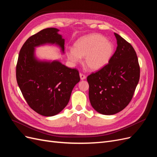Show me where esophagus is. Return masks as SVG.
Returning a JSON list of instances; mask_svg holds the SVG:
<instances>
[{"mask_svg": "<svg viewBox=\"0 0 157 157\" xmlns=\"http://www.w3.org/2000/svg\"><path fill=\"white\" fill-rule=\"evenodd\" d=\"M80 78L81 80H84L85 78H86V76L82 73H80Z\"/></svg>", "mask_w": 157, "mask_h": 157, "instance_id": "34e87169", "label": "esophagus"}]
</instances>
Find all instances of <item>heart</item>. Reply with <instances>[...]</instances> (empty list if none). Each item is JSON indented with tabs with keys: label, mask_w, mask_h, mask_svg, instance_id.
<instances>
[{
	"label": "heart",
	"mask_w": 157,
	"mask_h": 157,
	"mask_svg": "<svg viewBox=\"0 0 157 157\" xmlns=\"http://www.w3.org/2000/svg\"><path fill=\"white\" fill-rule=\"evenodd\" d=\"M114 52L112 42L99 34H90L80 38L75 43V48L68 47L66 54L73 64L84 57V63L93 71L100 70L109 63Z\"/></svg>",
	"instance_id": "1"
}]
</instances>
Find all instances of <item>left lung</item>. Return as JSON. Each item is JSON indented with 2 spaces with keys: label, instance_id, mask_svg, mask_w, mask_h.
Segmentation results:
<instances>
[{
  "label": "left lung",
  "instance_id": "1",
  "mask_svg": "<svg viewBox=\"0 0 157 157\" xmlns=\"http://www.w3.org/2000/svg\"><path fill=\"white\" fill-rule=\"evenodd\" d=\"M117 50L109 63L87 77L89 99L97 112L111 115L131 101L140 80L138 59L132 46L117 33Z\"/></svg>",
  "mask_w": 157,
  "mask_h": 157
}]
</instances>
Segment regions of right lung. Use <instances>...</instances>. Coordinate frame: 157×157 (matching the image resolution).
Here are the masks:
<instances>
[{"label":"right lung","instance_id":"1","mask_svg":"<svg viewBox=\"0 0 157 157\" xmlns=\"http://www.w3.org/2000/svg\"><path fill=\"white\" fill-rule=\"evenodd\" d=\"M56 28H47L28 39L21 47L16 66V79L28 105L39 115L52 117L67 106L71 92L80 81L78 71L59 60L40 59L36 47L58 46L64 54L65 39Z\"/></svg>","mask_w":157,"mask_h":157}]
</instances>
